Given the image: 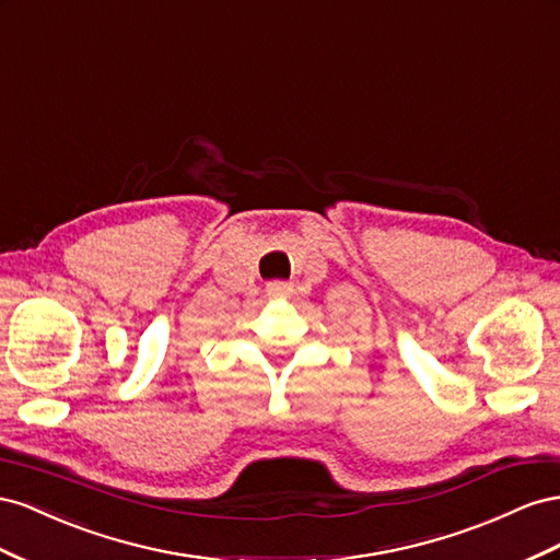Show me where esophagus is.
<instances>
[{"mask_svg": "<svg viewBox=\"0 0 560 560\" xmlns=\"http://www.w3.org/2000/svg\"><path fill=\"white\" fill-rule=\"evenodd\" d=\"M293 295V285L285 281H269L267 283V298L269 300H289Z\"/></svg>", "mask_w": 560, "mask_h": 560, "instance_id": "1", "label": "esophagus"}]
</instances>
